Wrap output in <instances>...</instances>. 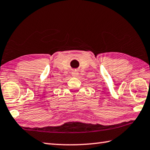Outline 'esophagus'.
I'll return each instance as SVG.
<instances>
[{"mask_svg": "<svg viewBox=\"0 0 150 150\" xmlns=\"http://www.w3.org/2000/svg\"><path fill=\"white\" fill-rule=\"evenodd\" d=\"M78 75V72L77 71H74L72 72V76H77Z\"/></svg>", "mask_w": 150, "mask_h": 150, "instance_id": "1", "label": "esophagus"}]
</instances>
